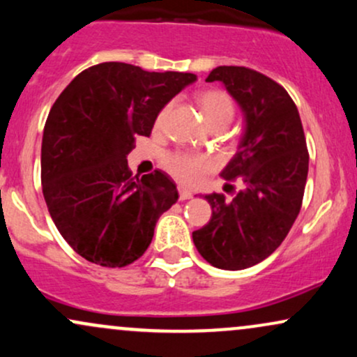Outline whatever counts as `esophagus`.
<instances>
[{"instance_id": "34e87169", "label": "esophagus", "mask_w": 357, "mask_h": 357, "mask_svg": "<svg viewBox=\"0 0 357 357\" xmlns=\"http://www.w3.org/2000/svg\"><path fill=\"white\" fill-rule=\"evenodd\" d=\"M191 198H192L191 191L184 190V188H179V199H181V202H184V199H191Z\"/></svg>"}]
</instances>
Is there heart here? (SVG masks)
Masks as SVG:
<instances>
[{
  "label": "heart",
  "instance_id": "heart-1",
  "mask_svg": "<svg viewBox=\"0 0 357 357\" xmlns=\"http://www.w3.org/2000/svg\"><path fill=\"white\" fill-rule=\"evenodd\" d=\"M198 102L199 107H202L204 121L208 122L210 127L216 124L228 126L231 122L233 116H235V105H233L231 97L228 93L221 92V90H206V92L199 93ZM166 110L167 109L159 114L158 126L165 119ZM166 167L176 179H179L181 183L192 184L202 178L204 171H208L210 161L206 158H203V155L174 153L166 158Z\"/></svg>",
  "mask_w": 357,
  "mask_h": 357
}]
</instances>
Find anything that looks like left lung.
I'll list each match as a JSON object with an SVG mask.
<instances>
[{"instance_id":"1","label":"left lung","mask_w":357,"mask_h":357,"mask_svg":"<svg viewBox=\"0 0 357 357\" xmlns=\"http://www.w3.org/2000/svg\"><path fill=\"white\" fill-rule=\"evenodd\" d=\"M206 82H221L243 112L238 149L220 173L243 188L233 199L204 196L211 218L192 231V241L213 267L243 270L280 247L301 211L309 171L305 136L294 100L268 77L225 65Z\"/></svg>"}]
</instances>
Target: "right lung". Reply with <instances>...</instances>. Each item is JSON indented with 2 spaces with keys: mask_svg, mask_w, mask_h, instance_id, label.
<instances>
[{
  "mask_svg": "<svg viewBox=\"0 0 357 357\" xmlns=\"http://www.w3.org/2000/svg\"><path fill=\"white\" fill-rule=\"evenodd\" d=\"M195 82V73L105 61L79 73L55 100L42 139L43 196L60 235L85 260L126 267L149 247L178 190L161 171L132 176L127 154Z\"/></svg>",
  "mask_w": 357,
  "mask_h": 357,
  "instance_id": "obj_1",
  "label": "right lung"
}]
</instances>
